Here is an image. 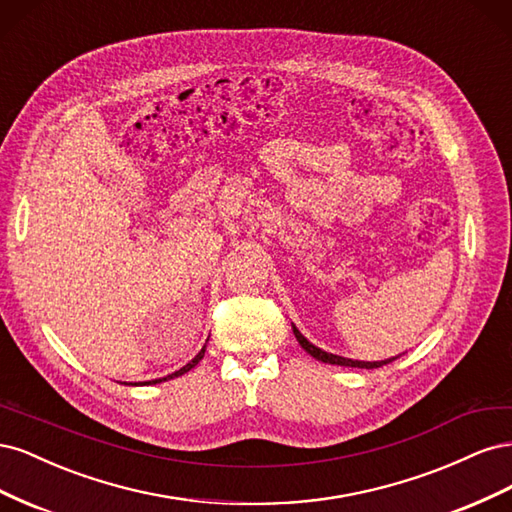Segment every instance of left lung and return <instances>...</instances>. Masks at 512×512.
I'll return each mask as SVG.
<instances>
[{"mask_svg": "<svg viewBox=\"0 0 512 512\" xmlns=\"http://www.w3.org/2000/svg\"><path fill=\"white\" fill-rule=\"evenodd\" d=\"M292 331H294V337H297V342L301 344V348L305 350V352H309L314 356V359H318V361H322V363H331V365H344V367H359V369H376V367H382V365H389V363H393L397 356H393V359H386V361H374V363H369V361H352V359H344V356H337V354H329V352H324V350H320V348H316L314 344H309L307 339L299 333V329L297 327H292Z\"/></svg>", "mask_w": 512, "mask_h": 512, "instance_id": "8db88e82", "label": "left lung"}]
</instances>
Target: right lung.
<instances>
[{
	"label": "right lung",
	"mask_w": 512,
	"mask_h": 512,
	"mask_svg": "<svg viewBox=\"0 0 512 512\" xmlns=\"http://www.w3.org/2000/svg\"><path fill=\"white\" fill-rule=\"evenodd\" d=\"M205 350H207V346L203 348V350H200L196 356H194V359L188 363V365H185V367H181L179 371H175V374H170V376H166V378H160V380H151V382H147V384H156V382H166V380H170V378H177V376H181V374H188V371L192 369V367H196L198 365V361L200 359H203V356H205Z\"/></svg>",
	"instance_id": "1"
}]
</instances>
